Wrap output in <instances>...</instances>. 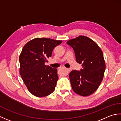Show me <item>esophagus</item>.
Segmentation results:
<instances>
[{
  "label": "esophagus",
  "instance_id": "obj_1",
  "mask_svg": "<svg viewBox=\"0 0 121 121\" xmlns=\"http://www.w3.org/2000/svg\"><path fill=\"white\" fill-rule=\"evenodd\" d=\"M66 69H67V70L68 71V72H70V71L71 70V69L70 68H66Z\"/></svg>",
  "mask_w": 121,
  "mask_h": 121
}]
</instances>
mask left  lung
Segmentation results:
<instances>
[{"label": "left lung", "instance_id": "left-lung-1", "mask_svg": "<svg viewBox=\"0 0 121 121\" xmlns=\"http://www.w3.org/2000/svg\"><path fill=\"white\" fill-rule=\"evenodd\" d=\"M75 52L77 62L82 64L80 71L73 70L69 79L73 91L87 97L95 92L103 78L105 63L98 44L88 37L80 35L67 42Z\"/></svg>", "mask_w": 121, "mask_h": 121}]
</instances>
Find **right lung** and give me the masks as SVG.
I'll use <instances>...</instances> for the list:
<instances>
[{
    "label": "right lung",
    "mask_w": 121,
    "mask_h": 121,
    "mask_svg": "<svg viewBox=\"0 0 121 121\" xmlns=\"http://www.w3.org/2000/svg\"><path fill=\"white\" fill-rule=\"evenodd\" d=\"M62 42L48 38H35L23 46L19 56L20 74L24 84L34 96L50 95L58 80L57 69L45 65L54 48Z\"/></svg>",
    "instance_id": "right-lung-1"
}]
</instances>
